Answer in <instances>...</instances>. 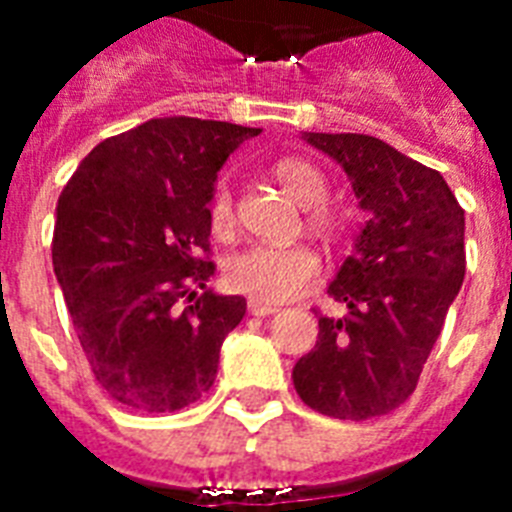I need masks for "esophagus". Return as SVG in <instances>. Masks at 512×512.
Returning a JSON list of instances; mask_svg holds the SVG:
<instances>
[{
    "label": "esophagus",
    "mask_w": 512,
    "mask_h": 512,
    "mask_svg": "<svg viewBox=\"0 0 512 512\" xmlns=\"http://www.w3.org/2000/svg\"><path fill=\"white\" fill-rule=\"evenodd\" d=\"M247 311L252 313V316H260V319H265V316H273V313L279 311V308L271 303H263V300H249Z\"/></svg>",
    "instance_id": "esophagus-1"
}]
</instances>
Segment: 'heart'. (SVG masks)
<instances>
[{"label":"heart","instance_id":"b5f03b06","mask_svg":"<svg viewBox=\"0 0 512 512\" xmlns=\"http://www.w3.org/2000/svg\"><path fill=\"white\" fill-rule=\"evenodd\" d=\"M273 177L284 191L305 207L308 225L313 231L337 236L342 231V215L327 204L329 180L327 175L308 159H281L273 167ZM207 223L215 239H231L236 233V204L228 183H215L207 201ZM321 260L305 244L271 247V244H249L233 252L223 265L225 284L233 292L249 295L263 303H284L303 295L313 281L319 279Z\"/></svg>","mask_w":512,"mask_h":512}]
</instances>
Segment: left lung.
I'll use <instances>...</instances> for the list:
<instances>
[{"mask_svg": "<svg viewBox=\"0 0 512 512\" xmlns=\"http://www.w3.org/2000/svg\"><path fill=\"white\" fill-rule=\"evenodd\" d=\"M369 209L356 252L329 284L348 305L319 313V340L292 369L297 396L335 420H372L412 396L465 279V209L441 172L356 132H308Z\"/></svg>", "mask_w": 512, "mask_h": 512, "instance_id": "obj_1", "label": "left lung"}]
</instances>
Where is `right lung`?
<instances>
[{"instance_id":"right-lung-1","label":"right lung","mask_w":512,"mask_h":512,"mask_svg":"<svg viewBox=\"0 0 512 512\" xmlns=\"http://www.w3.org/2000/svg\"><path fill=\"white\" fill-rule=\"evenodd\" d=\"M260 130L167 116L92 148L58 199L52 268L95 380L132 412H177L212 388L247 313L201 296L215 276L207 201L217 170Z\"/></svg>"}]
</instances>
